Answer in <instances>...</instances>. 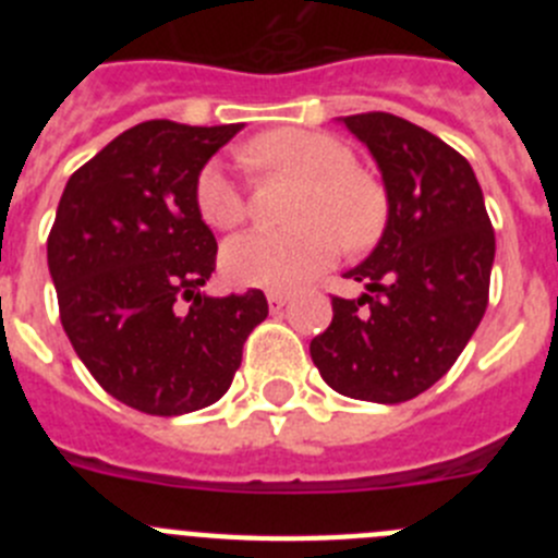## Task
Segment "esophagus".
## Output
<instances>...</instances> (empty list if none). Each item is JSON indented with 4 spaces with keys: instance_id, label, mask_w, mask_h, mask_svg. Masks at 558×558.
I'll list each match as a JSON object with an SVG mask.
<instances>
[{
    "instance_id": "34e87169",
    "label": "esophagus",
    "mask_w": 558,
    "mask_h": 558,
    "mask_svg": "<svg viewBox=\"0 0 558 558\" xmlns=\"http://www.w3.org/2000/svg\"><path fill=\"white\" fill-rule=\"evenodd\" d=\"M288 302H290V299L284 293H276V290H270V293H268V307L274 310V313H276V310H282Z\"/></svg>"
}]
</instances>
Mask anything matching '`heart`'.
Listing matches in <instances>:
<instances>
[{
    "instance_id": "b5f03b06",
    "label": "heart",
    "mask_w": 558,
    "mask_h": 558,
    "mask_svg": "<svg viewBox=\"0 0 558 558\" xmlns=\"http://www.w3.org/2000/svg\"><path fill=\"white\" fill-rule=\"evenodd\" d=\"M251 170L284 172L302 179L288 218V231H248L229 240L223 270L240 288L293 290L338 259L340 240L352 251L366 248L383 231L386 192L354 167L352 147L332 133L279 128L256 136L243 150ZM195 206L204 223L229 231L248 215L245 195L220 161L201 167Z\"/></svg>"
}]
</instances>
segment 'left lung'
<instances>
[{
	"label": "left lung",
	"instance_id": "left-lung-1",
	"mask_svg": "<svg viewBox=\"0 0 558 558\" xmlns=\"http://www.w3.org/2000/svg\"><path fill=\"white\" fill-rule=\"evenodd\" d=\"M340 122L372 150L388 195L377 248L347 270L360 299H332L310 343L343 397L397 405L450 372L489 304L495 231L470 161L425 128L386 111Z\"/></svg>",
	"mask_w": 558,
	"mask_h": 558
}]
</instances>
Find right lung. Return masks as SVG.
<instances>
[{
  "label": "right lung",
  "mask_w": 558,
  "mask_h": 558,
  "mask_svg": "<svg viewBox=\"0 0 558 558\" xmlns=\"http://www.w3.org/2000/svg\"><path fill=\"white\" fill-rule=\"evenodd\" d=\"M240 128H128L72 172L49 231L63 332L113 399L150 416L218 402L245 338L268 318L263 290H201L218 243L195 206V179Z\"/></svg>",
  "instance_id": "1"
}]
</instances>
